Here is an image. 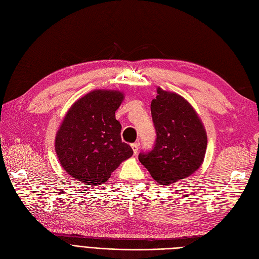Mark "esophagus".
I'll list each match as a JSON object with an SVG mask.
<instances>
[{"label":"esophagus","mask_w":259,"mask_h":259,"mask_svg":"<svg viewBox=\"0 0 259 259\" xmlns=\"http://www.w3.org/2000/svg\"><path fill=\"white\" fill-rule=\"evenodd\" d=\"M132 149H133V151H134V154L137 155V153H138V149H139V144H138L137 142H135V143H132Z\"/></svg>","instance_id":"esophagus-1"}]
</instances>
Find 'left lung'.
<instances>
[{
    "label": "left lung",
    "mask_w": 259,
    "mask_h": 259,
    "mask_svg": "<svg viewBox=\"0 0 259 259\" xmlns=\"http://www.w3.org/2000/svg\"><path fill=\"white\" fill-rule=\"evenodd\" d=\"M151 103L156 131L154 147L139 154L140 162L161 185H170L198 170L203 162L207 136L196 112L184 98L157 89Z\"/></svg>",
    "instance_id": "left-lung-1"
}]
</instances>
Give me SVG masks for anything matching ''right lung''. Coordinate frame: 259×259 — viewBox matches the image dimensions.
Listing matches in <instances>:
<instances>
[{"instance_id": "right-lung-1", "label": "right lung", "mask_w": 259, "mask_h": 259, "mask_svg": "<svg viewBox=\"0 0 259 259\" xmlns=\"http://www.w3.org/2000/svg\"><path fill=\"white\" fill-rule=\"evenodd\" d=\"M122 100L119 91L95 90L67 112L55 150L72 178L86 185H101L133 155V149L121 139V124L115 116Z\"/></svg>"}]
</instances>
